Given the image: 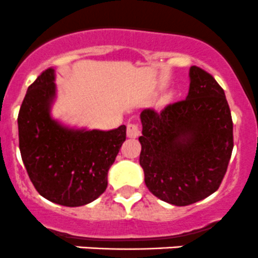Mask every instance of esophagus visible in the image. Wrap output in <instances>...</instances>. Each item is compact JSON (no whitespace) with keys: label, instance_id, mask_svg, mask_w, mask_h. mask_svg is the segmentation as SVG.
<instances>
[{"label":"esophagus","instance_id":"34e87169","mask_svg":"<svg viewBox=\"0 0 258 258\" xmlns=\"http://www.w3.org/2000/svg\"><path fill=\"white\" fill-rule=\"evenodd\" d=\"M126 135L129 138H138L140 135L139 125L137 123H129L126 126Z\"/></svg>","mask_w":258,"mask_h":258}]
</instances>
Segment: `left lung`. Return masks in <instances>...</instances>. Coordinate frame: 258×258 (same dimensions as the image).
I'll list each match as a JSON object with an SVG mask.
<instances>
[{"instance_id":"8db88e82","label":"left lung","mask_w":258,"mask_h":258,"mask_svg":"<svg viewBox=\"0 0 258 258\" xmlns=\"http://www.w3.org/2000/svg\"><path fill=\"white\" fill-rule=\"evenodd\" d=\"M184 100L144 109L139 163L148 189L164 202L188 206L215 193L233 149V123L223 89L198 66L189 69Z\"/></svg>"}]
</instances>
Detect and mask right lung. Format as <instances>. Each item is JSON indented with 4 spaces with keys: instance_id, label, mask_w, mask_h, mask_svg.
<instances>
[{
    "instance_id": "add662e5",
    "label": "right lung",
    "mask_w": 258,
    "mask_h": 258,
    "mask_svg": "<svg viewBox=\"0 0 258 258\" xmlns=\"http://www.w3.org/2000/svg\"><path fill=\"white\" fill-rule=\"evenodd\" d=\"M55 70L47 69L29 86L19 118L22 162L46 200L66 207L93 202L108 187V170L125 142L126 126L69 129L50 115L56 95Z\"/></svg>"
}]
</instances>
